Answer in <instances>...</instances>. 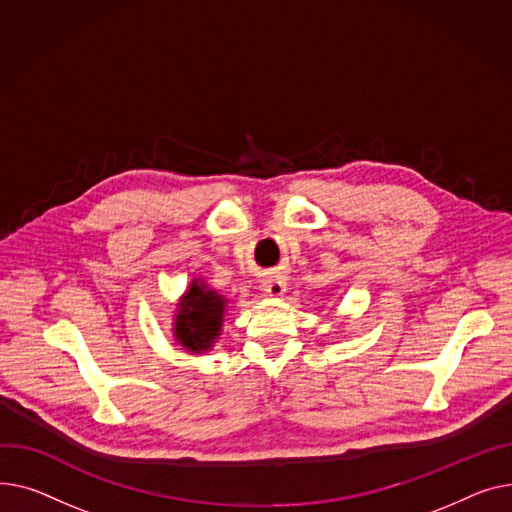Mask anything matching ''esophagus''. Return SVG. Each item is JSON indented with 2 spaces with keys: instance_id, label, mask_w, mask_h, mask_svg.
I'll return each mask as SVG.
<instances>
[{
  "instance_id": "1",
  "label": "esophagus",
  "mask_w": 512,
  "mask_h": 512,
  "mask_svg": "<svg viewBox=\"0 0 512 512\" xmlns=\"http://www.w3.org/2000/svg\"><path fill=\"white\" fill-rule=\"evenodd\" d=\"M262 289H264V293H268L270 297H281V295L285 293V289H287V283H285L283 277H270V279H266V281L262 283Z\"/></svg>"
}]
</instances>
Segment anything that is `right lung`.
<instances>
[{
	"label": "right lung",
	"mask_w": 512,
	"mask_h": 512,
	"mask_svg": "<svg viewBox=\"0 0 512 512\" xmlns=\"http://www.w3.org/2000/svg\"><path fill=\"white\" fill-rule=\"evenodd\" d=\"M225 308L227 299L223 295L194 279L182 302L177 304L173 322L175 341L192 353L208 351L221 335Z\"/></svg>",
	"instance_id": "right-lung-1"
}]
</instances>
